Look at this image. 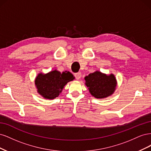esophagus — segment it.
Segmentation results:
<instances>
[{"instance_id":"34e87169","label":"esophagus","mask_w":151,"mask_h":151,"mask_svg":"<svg viewBox=\"0 0 151 151\" xmlns=\"http://www.w3.org/2000/svg\"><path fill=\"white\" fill-rule=\"evenodd\" d=\"M74 76H75V77H76V79L79 80V79H81V76H82V74H81V72H77V73H76V74H74Z\"/></svg>"}]
</instances>
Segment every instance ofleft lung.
Listing matches in <instances>:
<instances>
[{"label":"left lung","instance_id":"obj_1","mask_svg":"<svg viewBox=\"0 0 151 151\" xmlns=\"http://www.w3.org/2000/svg\"><path fill=\"white\" fill-rule=\"evenodd\" d=\"M85 84L90 94L97 99H104L112 95L116 90L117 81L113 74H106L99 70L84 77Z\"/></svg>","mask_w":151,"mask_h":151}]
</instances>
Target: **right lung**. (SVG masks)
<instances>
[{"instance_id":"add662e5","label":"right lung","mask_w":151,"mask_h":151,"mask_svg":"<svg viewBox=\"0 0 151 151\" xmlns=\"http://www.w3.org/2000/svg\"><path fill=\"white\" fill-rule=\"evenodd\" d=\"M74 79L70 72H60L55 69L47 74L39 73L35 79V84L37 93L43 98L53 99L58 96L68 82Z\"/></svg>"}]
</instances>
